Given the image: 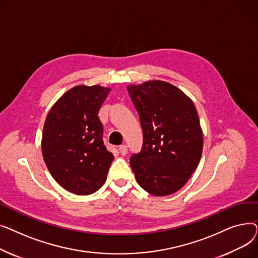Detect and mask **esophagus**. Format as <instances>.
Here are the masks:
<instances>
[{
	"label": "esophagus",
	"mask_w": 258,
	"mask_h": 258,
	"mask_svg": "<svg viewBox=\"0 0 258 258\" xmlns=\"http://www.w3.org/2000/svg\"><path fill=\"white\" fill-rule=\"evenodd\" d=\"M119 152L122 156H125L127 154V146L125 144L119 146Z\"/></svg>",
	"instance_id": "34e87169"
}]
</instances>
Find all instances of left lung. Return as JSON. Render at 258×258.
Instances as JSON below:
<instances>
[{"label": "left lung", "instance_id": "1", "mask_svg": "<svg viewBox=\"0 0 258 258\" xmlns=\"http://www.w3.org/2000/svg\"><path fill=\"white\" fill-rule=\"evenodd\" d=\"M139 114L143 145L131 157L137 183L156 197L174 194L196 170L203 152L197 108L187 95L166 81L130 85Z\"/></svg>", "mask_w": 258, "mask_h": 258}]
</instances>
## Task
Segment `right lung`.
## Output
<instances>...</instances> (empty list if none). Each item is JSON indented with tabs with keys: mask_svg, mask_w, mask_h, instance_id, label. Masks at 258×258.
<instances>
[{
	"mask_svg": "<svg viewBox=\"0 0 258 258\" xmlns=\"http://www.w3.org/2000/svg\"><path fill=\"white\" fill-rule=\"evenodd\" d=\"M110 88L77 86L66 92L47 115L42 153L51 175L62 188L79 196L104 184L114 156L102 140L99 108Z\"/></svg>",
	"mask_w": 258,
	"mask_h": 258,
	"instance_id": "obj_1",
	"label": "right lung"
}]
</instances>
